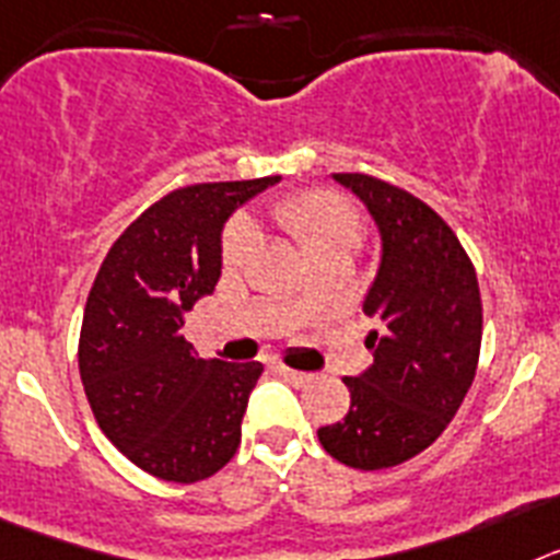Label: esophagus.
Returning <instances> with one entry per match:
<instances>
[{
	"mask_svg": "<svg viewBox=\"0 0 560 560\" xmlns=\"http://www.w3.org/2000/svg\"><path fill=\"white\" fill-rule=\"evenodd\" d=\"M276 374H279L281 381L293 383V386H304V383L313 381V374L310 372H295V369H287V366H276Z\"/></svg>",
	"mask_w": 560,
	"mask_h": 560,
	"instance_id": "1",
	"label": "esophagus"
}]
</instances>
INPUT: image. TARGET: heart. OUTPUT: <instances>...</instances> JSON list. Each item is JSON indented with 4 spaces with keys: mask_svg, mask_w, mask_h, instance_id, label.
Returning a JSON list of instances; mask_svg holds the SVG:
<instances>
[{
    "mask_svg": "<svg viewBox=\"0 0 560 560\" xmlns=\"http://www.w3.org/2000/svg\"><path fill=\"white\" fill-rule=\"evenodd\" d=\"M276 222L284 228L307 259L324 253H354L363 240V220L347 197L335 191L301 194L287 199L273 211ZM256 247V231L250 222H236L225 236V259L240 265Z\"/></svg>",
    "mask_w": 560,
    "mask_h": 560,
    "instance_id": "1",
    "label": "heart"
}]
</instances>
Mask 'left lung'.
I'll list each match as a JSON object with an SVG mask.
<instances>
[{
    "label": "left lung",
    "mask_w": 560,
    "mask_h": 560,
    "mask_svg": "<svg viewBox=\"0 0 560 560\" xmlns=\"http://www.w3.org/2000/svg\"><path fill=\"white\" fill-rule=\"evenodd\" d=\"M332 179L372 217L381 261L363 295L374 361L343 377L347 417L318 440L349 468L381 470L425 451L459 411L482 347V299L468 253L422 199L366 174Z\"/></svg>",
    "instance_id": "1"
}]
</instances>
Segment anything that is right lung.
<instances>
[{
	"label": "right lung",
	"mask_w": 560,
	"mask_h": 560,
	"mask_svg": "<svg viewBox=\"0 0 560 560\" xmlns=\"http://www.w3.org/2000/svg\"><path fill=\"white\" fill-rule=\"evenodd\" d=\"M281 177L199 183L145 208L106 253L84 310L78 369L101 431L145 474L191 485L242 440L261 363L194 358L186 313L222 273V228Z\"/></svg>",
	"instance_id": "add662e5"
}]
</instances>
